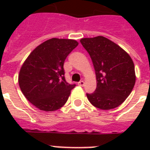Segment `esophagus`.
<instances>
[{
	"label": "esophagus",
	"mask_w": 150,
	"mask_h": 150,
	"mask_svg": "<svg viewBox=\"0 0 150 150\" xmlns=\"http://www.w3.org/2000/svg\"><path fill=\"white\" fill-rule=\"evenodd\" d=\"M84 84H85V83H84V81H83V80H81V81H79L78 83V85L81 86V87H83V86H84Z\"/></svg>",
	"instance_id": "esophagus-1"
}]
</instances>
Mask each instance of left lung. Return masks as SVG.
<instances>
[{
	"mask_svg": "<svg viewBox=\"0 0 150 150\" xmlns=\"http://www.w3.org/2000/svg\"><path fill=\"white\" fill-rule=\"evenodd\" d=\"M80 42L91 57L96 75V89L93 93H87L88 100L102 110L118 107L135 85V68L131 57L103 36L82 38Z\"/></svg>",
	"mask_w": 150,
	"mask_h": 150,
	"instance_id": "8db88e82",
	"label": "left lung"
}]
</instances>
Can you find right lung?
Wrapping results in <instances>:
<instances>
[{
  "mask_svg": "<svg viewBox=\"0 0 150 150\" xmlns=\"http://www.w3.org/2000/svg\"><path fill=\"white\" fill-rule=\"evenodd\" d=\"M78 44L75 40L54 38L37 46L23 63L19 86L25 98L40 110H58L68 100L75 84L66 81L63 64Z\"/></svg>",
  "mask_w": 150,
  "mask_h": 150,
  "instance_id": "right-lung-1",
  "label": "right lung"
}]
</instances>
